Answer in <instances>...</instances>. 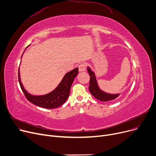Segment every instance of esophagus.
<instances>
[{
    "label": "esophagus",
    "mask_w": 156,
    "mask_h": 156,
    "mask_svg": "<svg viewBox=\"0 0 156 156\" xmlns=\"http://www.w3.org/2000/svg\"><path fill=\"white\" fill-rule=\"evenodd\" d=\"M78 69H79V71L80 72H82V71H85L86 70V68H85V65L84 64H80L78 66Z\"/></svg>",
    "instance_id": "1"
}]
</instances>
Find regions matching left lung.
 <instances>
[{
    "instance_id": "8db88e82",
    "label": "left lung",
    "mask_w": 156,
    "mask_h": 156,
    "mask_svg": "<svg viewBox=\"0 0 156 156\" xmlns=\"http://www.w3.org/2000/svg\"><path fill=\"white\" fill-rule=\"evenodd\" d=\"M87 71L89 73L90 76L89 91L97 99L102 102H109L116 99L117 97L120 95L121 94H113L103 91L99 87V84H98L95 72L92 71L89 66H87Z\"/></svg>"
}]
</instances>
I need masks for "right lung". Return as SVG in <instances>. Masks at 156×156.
Returning a JSON list of instances; mask_svg holds the SVG:
<instances>
[{
  "mask_svg": "<svg viewBox=\"0 0 156 156\" xmlns=\"http://www.w3.org/2000/svg\"><path fill=\"white\" fill-rule=\"evenodd\" d=\"M78 74V68L66 73L61 82L54 90L47 94L40 95H32L27 91L21 81L20 69L18 71V79L21 88L28 101L41 108L54 109L59 107L66 101L70 94V90L73 81Z\"/></svg>",
  "mask_w": 156,
  "mask_h": 156,
  "instance_id": "right-lung-1",
  "label": "right lung"
}]
</instances>
